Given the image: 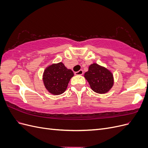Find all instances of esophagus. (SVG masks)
Segmentation results:
<instances>
[{
	"mask_svg": "<svg viewBox=\"0 0 148 148\" xmlns=\"http://www.w3.org/2000/svg\"><path fill=\"white\" fill-rule=\"evenodd\" d=\"M75 74L76 75H82L83 74V70H79V71L75 72Z\"/></svg>",
	"mask_w": 148,
	"mask_h": 148,
	"instance_id": "obj_1",
	"label": "esophagus"
}]
</instances>
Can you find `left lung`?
I'll list each match as a JSON object with an SVG mask.
<instances>
[{
	"label": "left lung",
	"instance_id": "obj_1",
	"mask_svg": "<svg viewBox=\"0 0 148 148\" xmlns=\"http://www.w3.org/2000/svg\"><path fill=\"white\" fill-rule=\"evenodd\" d=\"M92 90L99 94L108 92L114 85V77L108 69L96 63L89 65L84 73Z\"/></svg>",
	"mask_w": 148,
	"mask_h": 148
}]
</instances>
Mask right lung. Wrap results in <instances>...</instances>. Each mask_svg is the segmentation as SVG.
Instances as JSON below:
<instances>
[{"label":"right lung","instance_id":"1","mask_svg":"<svg viewBox=\"0 0 148 148\" xmlns=\"http://www.w3.org/2000/svg\"><path fill=\"white\" fill-rule=\"evenodd\" d=\"M74 73L65 67L62 62L47 66L43 73L42 79L47 90L53 95L64 93Z\"/></svg>","mask_w":148,"mask_h":148}]
</instances>
